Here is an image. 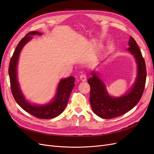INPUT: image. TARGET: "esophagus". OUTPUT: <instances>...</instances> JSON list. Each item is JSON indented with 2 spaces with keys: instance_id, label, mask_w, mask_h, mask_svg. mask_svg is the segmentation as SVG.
Here are the masks:
<instances>
[{
  "instance_id": "34e87169",
  "label": "esophagus",
  "mask_w": 154,
  "mask_h": 154,
  "mask_svg": "<svg viewBox=\"0 0 154 154\" xmlns=\"http://www.w3.org/2000/svg\"><path fill=\"white\" fill-rule=\"evenodd\" d=\"M80 80L82 81V82H85L87 80V76L85 74H81V75L80 76Z\"/></svg>"
}]
</instances>
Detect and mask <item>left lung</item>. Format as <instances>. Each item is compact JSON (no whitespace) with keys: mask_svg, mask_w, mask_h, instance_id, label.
Wrapping results in <instances>:
<instances>
[{"mask_svg":"<svg viewBox=\"0 0 154 154\" xmlns=\"http://www.w3.org/2000/svg\"><path fill=\"white\" fill-rule=\"evenodd\" d=\"M127 49L136 59L137 65V76L133 87L127 94L119 97L109 95L105 85L94 72L87 82L91 87L90 103L94 112L103 119H112L122 116L132 109L141 98L146 83V69L141 50L133 37L128 42Z\"/></svg>","mask_w":154,"mask_h":154,"instance_id":"1","label":"left lung"}]
</instances>
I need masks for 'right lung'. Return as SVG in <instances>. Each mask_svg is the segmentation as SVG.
Wrapping results in <instances>:
<instances>
[{
    "instance_id": "right-lung-1",
    "label": "right lung",
    "mask_w": 154,
    "mask_h": 154,
    "mask_svg": "<svg viewBox=\"0 0 154 154\" xmlns=\"http://www.w3.org/2000/svg\"><path fill=\"white\" fill-rule=\"evenodd\" d=\"M41 35L38 31H31L28 32L18 44L14 51L9 65V76H10V85L12 94L14 99L22 109L35 117L40 119H52L61 114L65 108L74 87L75 78L70 76L67 78L62 79L58 85L57 94L54 98L51 103L44 105H35L29 103L23 96L20 91L19 84L17 80V66L18 57L23 47L32 38L31 35Z\"/></svg>"
}]
</instances>
